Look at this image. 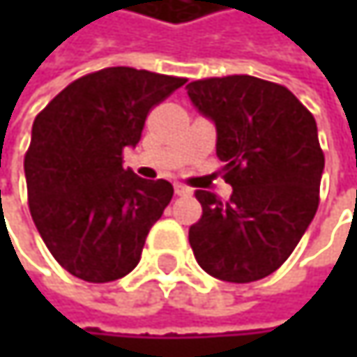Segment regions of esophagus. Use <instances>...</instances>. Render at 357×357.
Listing matches in <instances>:
<instances>
[{
	"label": "esophagus",
	"mask_w": 357,
	"mask_h": 357,
	"mask_svg": "<svg viewBox=\"0 0 357 357\" xmlns=\"http://www.w3.org/2000/svg\"><path fill=\"white\" fill-rule=\"evenodd\" d=\"M174 188H176V194L178 196H192V190L188 185H183V183H176Z\"/></svg>",
	"instance_id": "1"
}]
</instances>
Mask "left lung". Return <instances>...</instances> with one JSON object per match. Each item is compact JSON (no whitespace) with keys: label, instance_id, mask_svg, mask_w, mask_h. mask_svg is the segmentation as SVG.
Masks as SVG:
<instances>
[{"label":"left lung","instance_id":"obj_1","mask_svg":"<svg viewBox=\"0 0 357 357\" xmlns=\"http://www.w3.org/2000/svg\"><path fill=\"white\" fill-rule=\"evenodd\" d=\"M192 105L217 130L229 202L198 190L202 217L190 227L198 264L229 283L275 273L319 208L324 155L312 113L285 86L254 76L196 80Z\"/></svg>","mask_w":357,"mask_h":357}]
</instances>
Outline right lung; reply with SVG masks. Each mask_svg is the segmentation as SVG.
Wrapping results in <instances>:
<instances>
[{"label":"right lung","mask_w":357,"mask_h":357,"mask_svg":"<svg viewBox=\"0 0 357 357\" xmlns=\"http://www.w3.org/2000/svg\"><path fill=\"white\" fill-rule=\"evenodd\" d=\"M183 82L105 68L74 80L36 115L24 157L29 206L45 246L74 277L107 283L140 262L174 185L123 169L121 153L138 144L149 111Z\"/></svg>","instance_id":"right-lung-1"}]
</instances>
